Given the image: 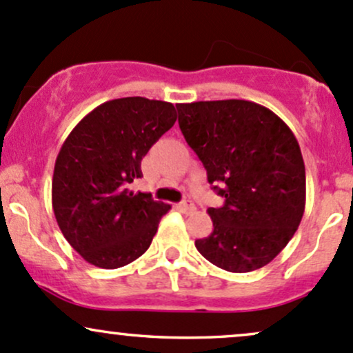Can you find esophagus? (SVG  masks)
I'll return each instance as SVG.
<instances>
[{
    "instance_id": "34e87169",
    "label": "esophagus",
    "mask_w": 353,
    "mask_h": 353,
    "mask_svg": "<svg viewBox=\"0 0 353 353\" xmlns=\"http://www.w3.org/2000/svg\"><path fill=\"white\" fill-rule=\"evenodd\" d=\"M179 208H181V211H183V212H192L196 209L194 203H192V201H189V199H184L183 203L179 204Z\"/></svg>"
}]
</instances>
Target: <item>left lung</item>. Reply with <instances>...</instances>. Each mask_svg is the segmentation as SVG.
<instances>
[{
  "instance_id": "left-lung-1",
  "label": "left lung",
  "mask_w": 353,
  "mask_h": 353,
  "mask_svg": "<svg viewBox=\"0 0 353 353\" xmlns=\"http://www.w3.org/2000/svg\"><path fill=\"white\" fill-rule=\"evenodd\" d=\"M185 142L221 197L212 233L196 239L208 261L231 273L265 265L288 245L305 211V164L290 127L248 100L179 103Z\"/></svg>"
}]
</instances>
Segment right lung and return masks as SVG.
Segmentation results:
<instances>
[{"instance_id":"obj_1","label":"right lung","mask_w":353,"mask_h":353,"mask_svg":"<svg viewBox=\"0 0 353 353\" xmlns=\"http://www.w3.org/2000/svg\"><path fill=\"white\" fill-rule=\"evenodd\" d=\"M162 100H108L77 123L58 152L52 204L70 246L90 265L114 270L145 253L169 204L129 185L141 162L176 122Z\"/></svg>"}]
</instances>
